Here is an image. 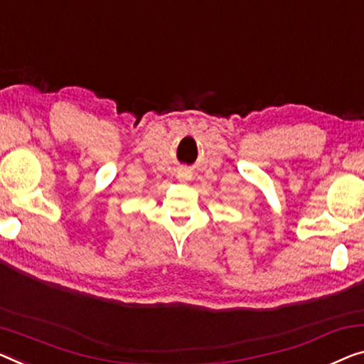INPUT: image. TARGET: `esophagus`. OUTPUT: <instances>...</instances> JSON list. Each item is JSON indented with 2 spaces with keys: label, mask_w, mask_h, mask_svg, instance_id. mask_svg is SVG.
Instances as JSON below:
<instances>
[{
  "label": "esophagus",
  "mask_w": 364,
  "mask_h": 364,
  "mask_svg": "<svg viewBox=\"0 0 364 364\" xmlns=\"http://www.w3.org/2000/svg\"><path fill=\"white\" fill-rule=\"evenodd\" d=\"M193 178V173L189 170H180L178 171V180H183V181H189Z\"/></svg>",
  "instance_id": "1"
}]
</instances>
